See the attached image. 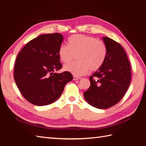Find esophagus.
Listing matches in <instances>:
<instances>
[{
  "label": "esophagus",
  "mask_w": 146,
  "mask_h": 146,
  "mask_svg": "<svg viewBox=\"0 0 146 146\" xmlns=\"http://www.w3.org/2000/svg\"><path fill=\"white\" fill-rule=\"evenodd\" d=\"M80 77L76 76H74V77H73V80H78V79H80Z\"/></svg>",
  "instance_id": "obj_1"
}]
</instances>
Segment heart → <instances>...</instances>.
Instances as JSON below:
<instances>
[{"label": "heart", "instance_id": "b5f03b06", "mask_svg": "<svg viewBox=\"0 0 146 146\" xmlns=\"http://www.w3.org/2000/svg\"><path fill=\"white\" fill-rule=\"evenodd\" d=\"M58 55L64 63L70 62L76 55L77 61L65 65L64 70L80 76L90 69L96 71L102 67L107 55V48L102 41L96 38L76 34L69 38L68 46H60Z\"/></svg>", "mask_w": 146, "mask_h": 146}]
</instances>
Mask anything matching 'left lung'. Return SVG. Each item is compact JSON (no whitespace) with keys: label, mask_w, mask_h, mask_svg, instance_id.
<instances>
[{"label":"left lung","mask_w":146,"mask_h":146,"mask_svg":"<svg viewBox=\"0 0 146 146\" xmlns=\"http://www.w3.org/2000/svg\"><path fill=\"white\" fill-rule=\"evenodd\" d=\"M107 55L102 67L90 77L91 85L83 95L87 102L99 109L113 107L120 101L131 82V67L122 46L103 37Z\"/></svg>","instance_id":"left-lung-1"}]
</instances>
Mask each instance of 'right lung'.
<instances>
[{"instance_id": "1", "label": "right lung", "mask_w": 146, "mask_h": 146, "mask_svg": "<svg viewBox=\"0 0 146 146\" xmlns=\"http://www.w3.org/2000/svg\"><path fill=\"white\" fill-rule=\"evenodd\" d=\"M63 36L44 34L33 39L17 55L14 78L24 98L35 105L54 103L62 94L66 84L73 79L69 72L56 73L62 68L58 50Z\"/></svg>"}]
</instances>
